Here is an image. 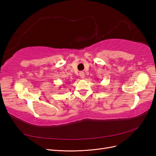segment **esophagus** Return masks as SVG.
<instances>
[{
	"mask_svg": "<svg viewBox=\"0 0 156 156\" xmlns=\"http://www.w3.org/2000/svg\"><path fill=\"white\" fill-rule=\"evenodd\" d=\"M79 75H80V78H82V79H83V78H85V73H84L83 72H82V71H81V72H80V73H79Z\"/></svg>",
	"mask_w": 156,
	"mask_h": 156,
	"instance_id": "obj_1",
	"label": "esophagus"
}]
</instances>
